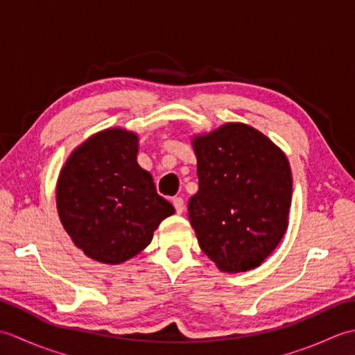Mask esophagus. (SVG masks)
Listing matches in <instances>:
<instances>
[{
	"instance_id": "34e87169",
	"label": "esophagus",
	"mask_w": 355,
	"mask_h": 355,
	"mask_svg": "<svg viewBox=\"0 0 355 355\" xmlns=\"http://www.w3.org/2000/svg\"><path fill=\"white\" fill-rule=\"evenodd\" d=\"M172 205H173V207H175V210H177V214H183V210H184V200L182 198V197H175L172 200Z\"/></svg>"
}]
</instances>
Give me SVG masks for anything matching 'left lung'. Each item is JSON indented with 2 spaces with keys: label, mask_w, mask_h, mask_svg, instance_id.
I'll return each instance as SVG.
<instances>
[{
  "label": "left lung",
  "mask_w": 355,
  "mask_h": 355,
  "mask_svg": "<svg viewBox=\"0 0 355 355\" xmlns=\"http://www.w3.org/2000/svg\"><path fill=\"white\" fill-rule=\"evenodd\" d=\"M198 192L189 220L201 250L224 273L259 267L288 227V158L256 128L229 122L192 137Z\"/></svg>",
  "instance_id": "1"
}]
</instances>
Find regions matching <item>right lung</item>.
<instances>
[{
  "mask_svg": "<svg viewBox=\"0 0 355 355\" xmlns=\"http://www.w3.org/2000/svg\"><path fill=\"white\" fill-rule=\"evenodd\" d=\"M137 153V134L108 128L80 143L59 172V220L74 245L97 262L116 266L134 258L175 212L140 168Z\"/></svg>",
  "mask_w": 355,
  "mask_h": 355,
  "instance_id": "right-lung-1",
  "label": "right lung"
}]
</instances>
